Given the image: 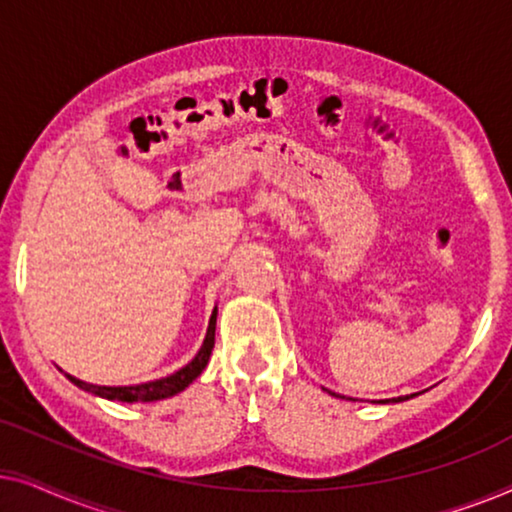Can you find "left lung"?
<instances>
[{
    "mask_svg": "<svg viewBox=\"0 0 512 512\" xmlns=\"http://www.w3.org/2000/svg\"><path fill=\"white\" fill-rule=\"evenodd\" d=\"M331 394V391H328ZM335 396V394H333ZM417 396V394H410V396H398V398H384V401H373V403H401V401H408V398ZM338 398H345V396H338Z\"/></svg>",
    "mask_w": 512,
    "mask_h": 512,
    "instance_id": "left-lung-1",
    "label": "left lung"
}]
</instances>
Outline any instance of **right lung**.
I'll use <instances>...</instances> for the list:
<instances>
[{
  "label": "right lung",
  "instance_id": "1",
  "mask_svg": "<svg viewBox=\"0 0 512 512\" xmlns=\"http://www.w3.org/2000/svg\"><path fill=\"white\" fill-rule=\"evenodd\" d=\"M214 331H216V307L209 317V326H207V335L205 342H202L200 352L193 356L191 363H186L184 368H179L177 373L160 377V380L153 382H144V384H132V387H100V384H90L83 382L79 377L69 375V382L76 384V387L83 391H90V394L107 398V401H121V403H151V401H160V398H170L179 391H184L188 384H191L195 377H198L202 370H205L209 356H212L214 349Z\"/></svg>",
  "mask_w": 512,
  "mask_h": 512
}]
</instances>
